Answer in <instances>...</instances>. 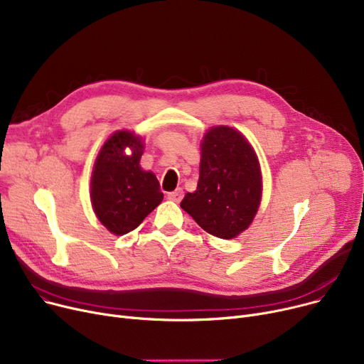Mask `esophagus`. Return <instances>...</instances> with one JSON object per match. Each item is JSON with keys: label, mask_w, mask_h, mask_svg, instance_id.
Listing matches in <instances>:
<instances>
[{"label": "esophagus", "mask_w": 364, "mask_h": 364, "mask_svg": "<svg viewBox=\"0 0 364 364\" xmlns=\"http://www.w3.org/2000/svg\"><path fill=\"white\" fill-rule=\"evenodd\" d=\"M183 195H184L183 188H177V191H173V192H169V193H168V199H171V200H173V202H180V200L183 199Z\"/></svg>", "instance_id": "obj_1"}]
</instances>
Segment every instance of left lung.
I'll return each mask as SVG.
<instances>
[{
  "label": "left lung",
  "instance_id": "8db88e82",
  "mask_svg": "<svg viewBox=\"0 0 364 364\" xmlns=\"http://www.w3.org/2000/svg\"><path fill=\"white\" fill-rule=\"evenodd\" d=\"M199 181L181 208L217 238L232 240L255 218L262 198V173L255 150L229 126L211 128L202 141Z\"/></svg>",
  "mask_w": 364,
  "mask_h": 364
}]
</instances>
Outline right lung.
Masks as SVG:
<instances>
[{
    "mask_svg": "<svg viewBox=\"0 0 364 364\" xmlns=\"http://www.w3.org/2000/svg\"><path fill=\"white\" fill-rule=\"evenodd\" d=\"M129 148L131 155H124ZM143 141L132 132L119 131L107 139L95 162L90 199L95 214L114 235L138 228L164 199L153 172L139 166Z\"/></svg>",
    "mask_w": 364,
    "mask_h": 364,
    "instance_id": "right-lung-1",
    "label": "right lung"
}]
</instances>
